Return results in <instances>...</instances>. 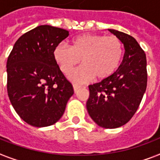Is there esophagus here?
Here are the masks:
<instances>
[{
	"mask_svg": "<svg viewBox=\"0 0 160 160\" xmlns=\"http://www.w3.org/2000/svg\"><path fill=\"white\" fill-rule=\"evenodd\" d=\"M73 87H74V92H77L78 91H79V90L80 89V88H81V86H78V85H74V86H73Z\"/></svg>",
	"mask_w": 160,
	"mask_h": 160,
	"instance_id": "34e87169",
	"label": "esophagus"
}]
</instances>
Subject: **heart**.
Here are the masks:
<instances>
[{
	"instance_id": "heart-1",
	"label": "heart",
	"mask_w": 160,
	"mask_h": 160,
	"mask_svg": "<svg viewBox=\"0 0 160 160\" xmlns=\"http://www.w3.org/2000/svg\"><path fill=\"white\" fill-rule=\"evenodd\" d=\"M124 54L121 41L116 36L85 34L74 38L69 47L58 45L53 51L60 70L69 74L80 63L83 66L69 75L76 83H85L94 77L104 80L119 68Z\"/></svg>"
}]
</instances>
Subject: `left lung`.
Instances as JSON below:
<instances>
[{"label":"left lung","mask_w":160,"mask_h":160,"mask_svg":"<svg viewBox=\"0 0 160 160\" xmlns=\"http://www.w3.org/2000/svg\"><path fill=\"white\" fill-rule=\"evenodd\" d=\"M121 41L125 54L112 75L90 85L86 108L99 126L114 129L128 122L137 110L146 92V54L136 39L115 29H108Z\"/></svg>","instance_id":"obj_1"}]
</instances>
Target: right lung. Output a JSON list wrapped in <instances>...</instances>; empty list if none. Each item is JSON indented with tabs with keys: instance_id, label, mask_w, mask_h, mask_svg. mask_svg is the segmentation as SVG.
<instances>
[{
	"instance_id": "right-lung-1",
	"label": "right lung",
	"mask_w": 160,
	"mask_h": 160,
	"mask_svg": "<svg viewBox=\"0 0 160 160\" xmlns=\"http://www.w3.org/2000/svg\"><path fill=\"white\" fill-rule=\"evenodd\" d=\"M68 31L40 25L18 38L7 62L8 93L16 113L35 127L58 122L74 94L53 51Z\"/></svg>"
}]
</instances>
